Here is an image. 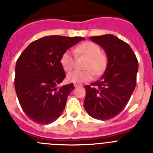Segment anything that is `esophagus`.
Wrapping results in <instances>:
<instances>
[{"label":"esophagus","mask_w":153,"mask_h":153,"mask_svg":"<svg viewBox=\"0 0 153 153\" xmlns=\"http://www.w3.org/2000/svg\"><path fill=\"white\" fill-rule=\"evenodd\" d=\"M80 86V85L76 84V83H75V84H74V86H75V87H77V86Z\"/></svg>","instance_id":"obj_1"}]
</instances>
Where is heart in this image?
<instances>
[{
  "mask_svg": "<svg viewBox=\"0 0 153 153\" xmlns=\"http://www.w3.org/2000/svg\"><path fill=\"white\" fill-rule=\"evenodd\" d=\"M75 56L86 57L83 68L84 70H74L67 75V79L70 83H79L87 82L93 79V74L100 76L104 73L107 67L108 59L106 55L101 53L98 44L91 41L83 42L74 49ZM60 64L66 72H69L74 67L75 59L70 51H65L60 56Z\"/></svg>",
  "mask_w": 153,
  "mask_h": 153,
  "instance_id": "obj_1",
  "label": "heart"
}]
</instances>
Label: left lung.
I'll return each instance as SVG.
<instances>
[{"label": "left lung", "mask_w": 153, "mask_h": 153, "mask_svg": "<svg viewBox=\"0 0 153 153\" xmlns=\"http://www.w3.org/2000/svg\"><path fill=\"white\" fill-rule=\"evenodd\" d=\"M108 57L106 71L97 82L86 85L83 106L90 117L106 120L126 107L136 85L138 60L129 45L112 34L91 36Z\"/></svg>", "instance_id": "obj_1"}]
</instances>
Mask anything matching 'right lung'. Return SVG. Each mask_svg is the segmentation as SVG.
Listing matches in <instances>:
<instances>
[{
  "label": "right lung",
  "mask_w": 153,
  "mask_h": 153,
  "mask_svg": "<svg viewBox=\"0 0 153 153\" xmlns=\"http://www.w3.org/2000/svg\"><path fill=\"white\" fill-rule=\"evenodd\" d=\"M84 38L44 36L32 42L16 63L14 86L23 111L36 123L47 125L59 118L74 83L58 86L66 74L60 56Z\"/></svg>",
  "instance_id": "1"
}]
</instances>
